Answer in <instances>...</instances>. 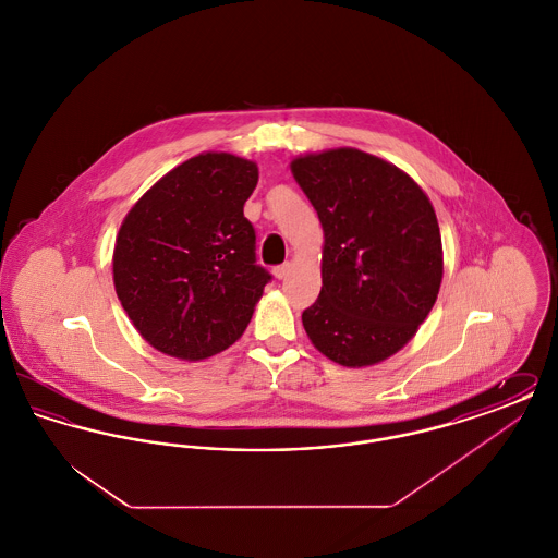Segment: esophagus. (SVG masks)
Masks as SVG:
<instances>
[{"mask_svg":"<svg viewBox=\"0 0 558 558\" xmlns=\"http://www.w3.org/2000/svg\"><path fill=\"white\" fill-rule=\"evenodd\" d=\"M289 271H291V264H282V266L274 267V276H276L278 280H284V278L289 276Z\"/></svg>","mask_w":558,"mask_h":558,"instance_id":"esophagus-1","label":"esophagus"}]
</instances>
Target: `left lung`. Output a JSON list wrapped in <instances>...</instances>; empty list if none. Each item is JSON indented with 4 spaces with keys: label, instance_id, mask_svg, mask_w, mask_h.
<instances>
[{
    "label": "left lung",
    "instance_id": "obj_1",
    "mask_svg": "<svg viewBox=\"0 0 558 558\" xmlns=\"http://www.w3.org/2000/svg\"><path fill=\"white\" fill-rule=\"evenodd\" d=\"M292 175L324 230L322 291L303 312L328 360L362 368L398 353L433 310L444 248L423 187L357 148L296 157Z\"/></svg>",
    "mask_w": 558,
    "mask_h": 558
}]
</instances>
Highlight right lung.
Instances as JSON below:
<instances>
[{"label": "right lung", "instance_id": "right-lung-1", "mask_svg": "<svg viewBox=\"0 0 558 558\" xmlns=\"http://www.w3.org/2000/svg\"><path fill=\"white\" fill-rule=\"evenodd\" d=\"M253 160L203 153L171 169L125 215L114 242V291L160 353L201 362L234 345L271 280L255 259L244 203Z\"/></svg>", "mask_w": 558, "mask_h": 558}]
</instances>
